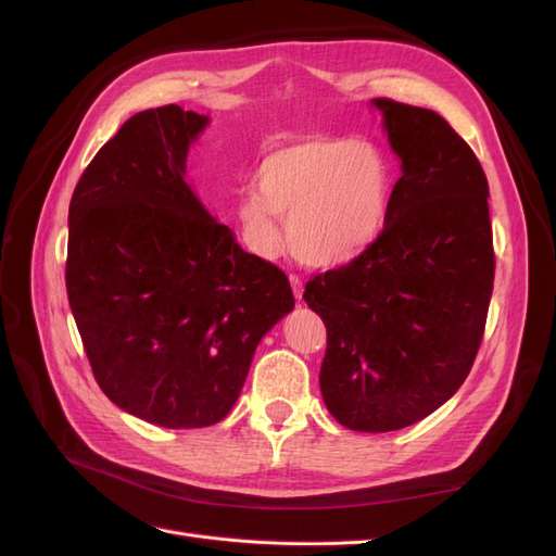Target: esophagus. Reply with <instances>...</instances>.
Wrapping results in <instances>:
<instances>
[{
	"mask_svg": "<svg viewBox=\"0 0 556 556\" xmlns=\"http://www.w3.org/2000/svg\"><path fill=\"white\" fill-rule=\"evenodd\" d=\"M290 282H292V290H294V296L301 301V296H304V282H301V278L296 274L290 276Z\"/></svg>",
	"mask_w": 556,
	"mask_h": 556,
	"instance_id": "1",
	"label": "esophagus"
}]
</instances>
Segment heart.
I'll use <instances>...</instances> for the list:
<instances>
[{"label": "heart", "instance_id": "1", "mask_svg": "<svg viewBox=\"0 0 556 556\" xmlns=\"http://www.w3.org/2000/svg\"><path fill=\"white\" fill-rule=\"evenodd\" d=\"M392 178L380 150L341 137H311L264 155L237 220L257 257H276L282 237L311 268H339L376 243L390 208Z\"/></svg>", "mask_w": 556, "mask_h": 556}]
</instances>
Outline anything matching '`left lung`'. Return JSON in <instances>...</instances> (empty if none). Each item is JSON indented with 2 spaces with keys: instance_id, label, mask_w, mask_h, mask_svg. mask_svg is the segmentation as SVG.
Returning a JSON list of instances; mask_svg holds the SVG:
<instances>
[{
  "instance_id": "1",
  "label": "left lung",
  "mask_w": 556,
  "mask_h": 556,
  "mask_svg": "<svg viewBox=\"0 0 556 556\" xmlns=\"http://www.w3.org/2000/svg\"><path fill=\"white\" fill-rule=\"evenodd\" d=\"M401 157L387 220L362 257L306 282L327 327L319 390L352 431L410 427L459 390L494 290L490 185L435 111L374 99Z\"/></svg>"
}]
</instances>
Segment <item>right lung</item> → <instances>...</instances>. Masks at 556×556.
Listing matches in <instances>:
<instances>
[{"label": "right lung", "mask_w": 556, "mask_h": 556, "mask_svg": "<svg viewBox=\"0 0 556 556\" xmlns=\"http://www.w3.org/2000/svg\"><path fill=\"white\" fill-rule=\"evenodd\" d=\"M206 125L176 104L131 115L70 204L66 294L94 380L166 429L227 417L262 336L294 308L288 276L233 241L182 178Z\"/></svg>", "instance_id": "right-lung-1"}]
</instances>
